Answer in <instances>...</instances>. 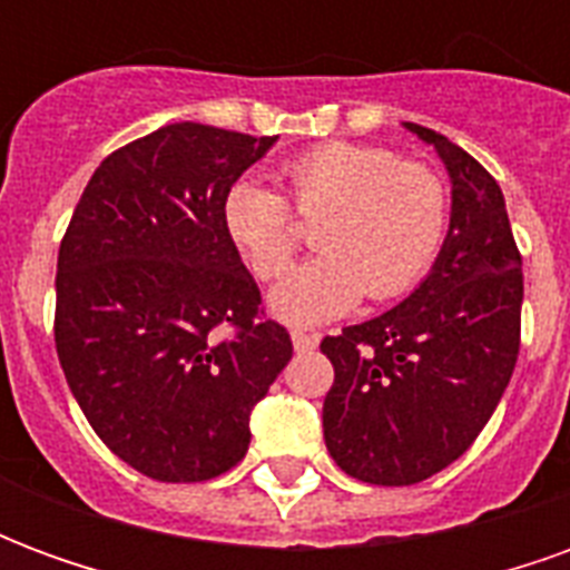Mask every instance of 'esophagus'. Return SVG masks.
<instances>
[{"instance_id":"obj_1","label":"esophagus","mask_w":570,"mask_h":570,"mask_svg":"<svg viewBox=\"0 0 570 570\" xmlns=\"http://www.w3.org/2000/svg\"><path fill=\"white\" fill-rule=\"evenodd\" d=\"M289 338H293V347H296V351H311V347H317V335L302 333V330H293Z\"/></svg>"}]
</instances>
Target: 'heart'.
<instances>
[{
  "mask_svg": "<svg viewBox=\"0 0 570 570\" xmlns=\"http://www.w3.org/2000/svg\"><path fill=\"white\" fill-rule=\"evenodd\" d=\"M298 216L317 219L321 253L286 274L272 311L286 323H321L360 305L406 296L440 256L452 200L430 164L403 161L366 142H323L284 164ZM293 207L259 179H237L223 198L228 240L259 281H274L302 244Z\"/></svg>",
  "mask_w": 570,
  "mask_h": 570,
  "instance_id": "b5f03b06",
  "label": "heart"
}]
</instances>
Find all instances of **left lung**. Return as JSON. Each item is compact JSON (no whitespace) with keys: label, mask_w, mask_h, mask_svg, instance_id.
Wrapping results in <instances>:
<instances>
[{"label":"left lung","mask_w":570,"mask_h":570,"mask_svg":"<svg viewBox=\"0 0 570 570\" xmlns=\"http://www.w3.org/2000/svg\"><path fill=\"white\" fill-rule=\"evenodd\" d=\"M406 128L452 176L445 244L412 296L321 342L335 370L323 440L370 485L424 482L473 445L510 384L522 330V256L501 186L442 134Z\"/></svg>","instance_id":"obj_1"}]
</instances>
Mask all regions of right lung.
Instances as JSON below:
<instances>
[{
    "instance_id": "add662e5",
    "label": "right lung",
    "mask_w": 570,
    "mask_h": 570,
    "mask_svg": "<svg viewBox=\"0 0 570 570\" xmlns=\"http://www.w3.org/2000/svg\"><path fill=\"white\" fill-rule=\"evenodd\" d=\"M274 140L195 121L151 130L94 170L60 240L57 357L94 433L142 476L232 470L293 357L223 225L228 186Z\"/></svg>"
}]
</instances>
